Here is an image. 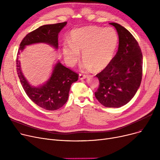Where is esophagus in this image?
I'll list each match as a JSON object with an SVG mask.
<instances>
[{
    "mask_svg": "<svg viewBox=\"0 0 160 160\" xmlns=\"http://www.w3.org/2000/svg\"><path fill=\"white\" fill-rule=\"evenodd\" d=\"M86 77H87V75H86V74H83L82 73L79 74V79L80 80H83V79H84Z\"/></svg>",
    "mask_w": 160,
    "mask_h": 160,
    "instance_id": "obj_1",
    "label": "esophagus"
}]
</instances>
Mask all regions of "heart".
<instances>
[{"mask_svg": "<svg viewBox=\"0 0 160 160\" xmlns=\"http://www.w3.org/2000/svg\"><path fill=\"white\" fill-rule=\"evenodd\" d=\"M71 44L63 45V54L67 63L74 65L79 60L82 52L85 62L83 69L95 71L104 69L110 64L118 46L119 36L111 27L102 28L95 26L74 30L70 35Z\"/></svg>", "mask_w": 160, "mask_h": 160, "instance_id": "b5f03b06", "label": "heart"}]
</instances>
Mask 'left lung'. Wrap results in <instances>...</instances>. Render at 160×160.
I'll list each match as a JSON object with an SVG mask.
<instances>
[{
  "label": "left lung",
  "instance_id": "8db88e82",
  "mask_svg": "<svg viewBox=\"0 0 160 160\" xmlns=\"http://www.w3.org/2000/svg\"><path fill=\"white\" fill-rule=\"evenodd\" d=\"M119 35L118 51L106 68L98 73L99 86L95 95L108 108L127 104L136 93L142 76V55L137 40L119 24L110 22Z\"/></svg>",
  "mask_w": 160,
  "mask_h": 160
}]
</instances>
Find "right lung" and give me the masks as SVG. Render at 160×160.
Wrapping results in <instances>:
<instances>
[{
    "instance_id": "obj_1",
    "label": "right lung",
    "mask_w": 160,
    "mask_h": 160,
    "mask_svg": "<svg viewBox=\"0 0 160 160\" xmlns=\"http://www.w3.org/2000/svg\"><path fill=\"white\" fill-rule=\"evenodd\" d=\"M66 24L67 22H63L43 25L28 33L21 42L16 59L17 72L25 93L32 101L47 110H58L66 103L71 86L73 82L78 80V74L58 62L45 84L38 88L32 87L25 79L21 71L18 55L19 50H22L25 46L33 43H46L57 48L58 33Z\"/></svg>"
}]
</instances>
